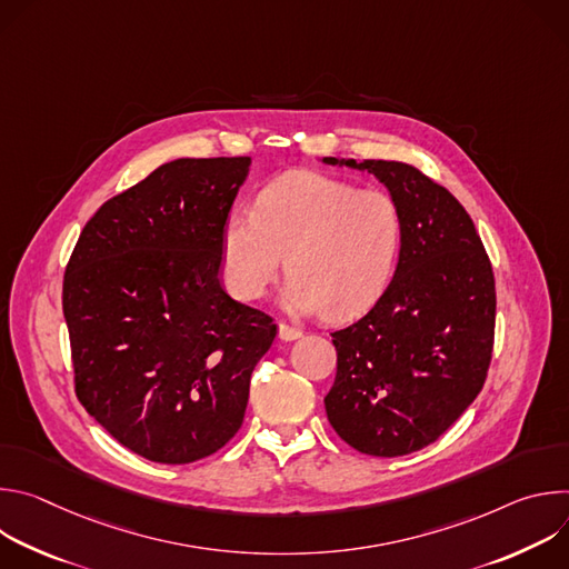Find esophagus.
<instances>
[{"label":"esophagus","mask_w":569,"mask_h":569,"mask_svg":"<svg viewBox=\"0 0 569 569\" xmlns=\"http://www.w3.org/2000/svg\"><path fill=\"white\" fill-rule=\"evenodd\" d=\"M303 333L297 329V327H290V323H286V321H281L279 323V338L283 340V342H292V340H297V338H301Z\"/></svg>","instance_id":"1"}]
</instances>
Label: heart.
Returning <instances> with one entry per match:
<instances>
[{
  "mask_svg": "<svg viewBox=\"0 0 569 569\" xmlns=\"http://www.w3.org/2000/svg\"><path fill=\"white\" fill-rule=\"evenodd\" d=\"M400 211L380 189L312 171L270 182L252 216L236 213L222 233L229 290L254 301L286 266L283 301L295 312L351 319L385 290L398 246Z\"/></svg>",
  "mask_w": 569,
  "mask_h": 569,
  "instance_id": "obj_1",
  "label": "heart"
}]
</instances>
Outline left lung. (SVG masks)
I'll return each mask as SVG.
<instances>
[{
  "mask_svg": "<svg viewBox=\"0 0 569 569\" xmlns=\"http://www.w3.org/2000/svg\"><path fill=\"white\" fill-rule=\"evenodd\" d=\"M345 164L389 189L402 229L380 299L331 333L338 373L323 405L351 448L400 457L435 443L481 391L496 340V277L475 222L446 187L405 161Z\"/></svg>",
  "mask_w": 569,
  "mask_h": 569,
  "instance_id": "8db88e82",
  "label": "left lung"
}]
</instances>
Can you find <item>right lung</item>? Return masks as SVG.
<instances>
[{"mask_svg": "<svg viewBox=\"0 0 569 569\" xmlns=\"http://www.w3.org/2000/svg\"><path fill=\"white\" fill-rule=\"evenodd\" d=\"M250 157L176 159L110 198L62 279L73 391L121 446L191 463L242 426L274 319L220 286L222 233Z\"/></svg>", "mask_w": 569, "mask_h": 569, "instance_id": "1", "label": "right lung"}]
</instances>
